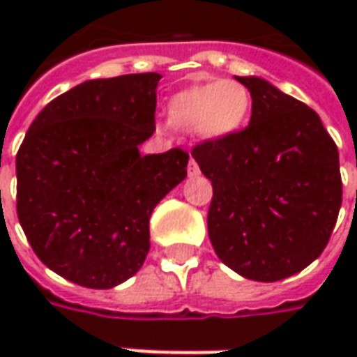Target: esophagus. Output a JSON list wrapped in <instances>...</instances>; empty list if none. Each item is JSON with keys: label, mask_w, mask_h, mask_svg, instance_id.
<instances>
[{"label": "esophagus", "mask_w": 357, "mask_h": 357, "mask_svg": "<svg viewBox=\"0 0 357 357\" xmlns=\"http://www.w3.org/2000/svg\"><path fill=\"white\" fill-rule=\"evenodd\" d=\"M187 174H189L191 178H197V176L201 174V168H199V164H197V160H195V158H191V160H189V166H187Z\"/></svg>", "instance_id": "esophagus-1"}]
</instances>
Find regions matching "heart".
Here are the masks:
<instances>
[{
  "instance_id": "1",
  "label": "heart",
  "mask_w": 357,
  "mask_h": 357,
  "mask_svg": "<svg viewBox=\"0 0 357 357\" xmlns=\"http://www.w3.org/2000/svg\"><path fill=\"white\" fill-rule=\"evenodd\" d=\"M166 112L172 126L191 130L201 141L218 143L231 139L247 126L252 95L237 80L208 82L178 91Z\"/></svg>"
}]
</instances>
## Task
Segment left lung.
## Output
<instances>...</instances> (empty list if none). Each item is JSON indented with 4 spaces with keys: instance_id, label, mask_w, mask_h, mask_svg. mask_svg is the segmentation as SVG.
I'll return each instance as SVG.
<instances>
[{
    "instance_id": "8db88e82",
    "label": "left lung",
    "mask_w": 357,
    "mask_h": 357,
    "mask_svg": "<svg viewBox=\"0 0 357 357\" xmlns=\"http://www.w3.org/2000/svg\"><path fill=\"white\" fill-rule=\"evenodd\" d=\"M252 116L231 139L191 151L212 181L208 237L239 275L271 283L314 262L342 204L338 149L321 118L258 76H235Z\"/></svg>"
}]
</instances>
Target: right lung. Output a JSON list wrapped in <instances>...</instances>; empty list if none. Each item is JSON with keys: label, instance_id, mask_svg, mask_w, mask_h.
Listing matches in <instances>:
<instances>
[{"label": "right lung", "instance_id": "1", "mask_svg": "<svg viewBox=\"0 0 357 357\" xmlns=\"http://www.w3.org/2000/svg\"><path fill=\"white\" fill-rule=\"evenodd\" d=\"M156 73L88 80L59 95L17 153V214L36 256L68 281L112 289L147 258L149 218L189 155H141L155 132Z\"/></svg>", "mask_w": 357, "mask_h": 357}]
</instances>
